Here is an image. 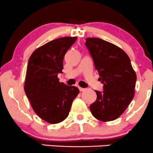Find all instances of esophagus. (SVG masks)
<instances>
[{
	"instance_id": "esophagus-1",
	"label": "esophagus",
	"mask_w": 153,
	"mask_h": 153,
	"mask_svg": "<svg viewBox=\"0 0 153 153\" xmlns=\"http://www.w3.org/2000/svg\"><path fill=\"white\" fill-rule=\"evenodd\" d=\"M79 88V90L81 91V92H83V91L86 90V89H84V88H82V87H78Z\"/></svg>"
}]
</instances>
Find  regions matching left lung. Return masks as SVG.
<instances>
[{"mask_svg": "<svg viewBox=\"0 0 153 153\" xmlns=\"http://www.w3.org/2000/svg\"><path fill=\"white\" fill-rule=\"evenodd\" d=\"M86 46L93 59L102 92L89 106L92 115L104 122L118 118L130 104L135 93L136 74L126 52L115 44L98 38H88Z\"/></svg>", "mask_w": 153, "mask_h": 153, "instance_id": "8db88e82", "label": "left lung"}]
</instances>
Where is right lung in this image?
<instances>
[{
	"mask_svg": "<svg viewBox=\"0 0 153 153\" xmlns=\"http://www.w3.org/2000/svg\"><path fill=\"white\" fill-rule=\"evenodd\" d=\"M77 37H64L35 49L29 58L24 91L34 112L49 124H58L67 118L72 101L79 93L76 86L60 82L63 61Z\"/></svg>",
	"mask_w": 153,
	"mask_h": 153,
	"instance_id": "add662e5",
	"label": "right lung"
}]
</instances>
